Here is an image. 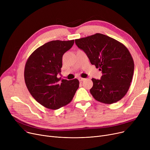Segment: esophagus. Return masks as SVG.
<instances>
[{"label": "esophagus", "mask_w": 150, "mask_h": 150, "mask_svg": "<svg viewBox=\"0 0 150 150\" xmlns=\"http://www.w3.org/2000/svg\"><path fill=\"white\" fill-rule=\"evenodd\" d=\"M84 80H85V79H84V78H81V77L78 78V80H79L80 81H83Z\"/></svg>", "instance_id": "esophagus-1"}]
</instances>
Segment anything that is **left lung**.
Masks as SVG:
<instances>
[{
  "instance_id": "left-lung-1",
  "label": "left lung",
  "mask_w": 150,
  "mask_h": 150,
  "mask_svg": "<svg viewBox=\"0 0 150 150\" xmlns=\"http://www.w3.org/2000/svg\"><path fill=\"white\" fill-rule=\"evenodd\" d=\"M75 41L91 64L102 72L100 80L92 79L90 92L93 97L109 105L120 100L129 90L134 69L128 49L119 41L101 33Z\"/></svg>"
}]
</instances>
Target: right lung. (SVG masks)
Returning a JSON list of instances; mask_svg holds the SVG:
<instances>
[{
	"label": "right lung",
	"instance_id": "obj_1",
	"mask_svg": "<svg viewBox=\"0 0 150 150\" xmlns=\"http://www.w3.org/2000/svg\"><path fill=\"white\" fill-rule=\"evenodd\" d=\"M74 40L52 41L38 47L28 57L24 69L27 88L32 97L43 106L58 109L72 100L79 87L77 79L58 78L61 72L62 56Z\"/></svg>",
	"mask_w": 150,
	"mask_h": 150
}]
</instances>
